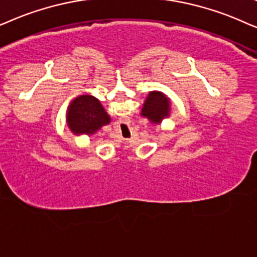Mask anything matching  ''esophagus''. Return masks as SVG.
<instances>
[{
	"label": "esophagus",
	"mask_w": 257,
	"mask_h": 257,
	"mask_svg": "<svg viewBox=\"0 0 257 257\" xmlns=\"http://www.w3.org/2000/svg\"><path fill=\"white\" fill-rule=\"evenodd\" d=\"M122 125H123V126H125L126 124H125V123H122Z\"/></svg>",
	"instance_id": "esophagus-1"
}]
</instances>
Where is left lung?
Wrapping results in <instances>:
<instances>
[{
    "instance_id": "8db88e82",
    "label": "left lung",
    "mask_w": 257,
    "mask_h": 257,
    "mask_svg": "<svg viewBox=\"0 0 257 257\" xmlns=\"http://www.w3.org/2000/svg\"><path fill=\"white\" fill-rule=\"evenodd\" d=\"M142 115L154 123L162 122L164 116L169 115V100L160 91H152L143 104Z\"/></svg>"
}]
</instances>
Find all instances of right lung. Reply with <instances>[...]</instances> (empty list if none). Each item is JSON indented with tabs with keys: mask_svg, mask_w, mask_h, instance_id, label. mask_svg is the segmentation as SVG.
I'll return each instance as SVG.
<instances>
[{
	"mask_svg": "<svg viewBox=\"0 0 257 257\" xmlns=\"http://www.w3.org/2000/svg\"><path fill=\"white\" fill-rule=\"evenodd\" d=\"M68 125L74 134H94L102 125L110 122L100 101L90 95H83L71 102L67 114Z\"/></svg>",
	"mask_w": 257,
	"mask_h": 257,
	"instance_id": "obj_1",
	"label": "right lung"
}]
</instances>
